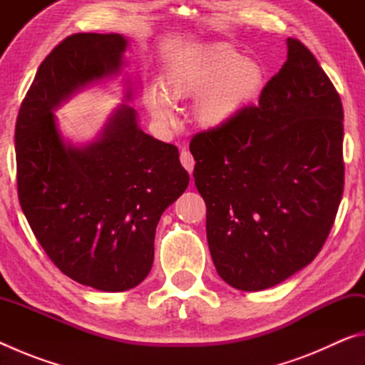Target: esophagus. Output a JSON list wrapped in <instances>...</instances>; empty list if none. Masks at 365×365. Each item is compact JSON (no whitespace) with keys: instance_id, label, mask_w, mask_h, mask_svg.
Wrapping results in <instances>:
<instances>
[{"instance_id":"obj_1","label":"esophagus","mask_w":365,"mask_h":365,"mask_svg":"<svg viewBox=\"0 0 365 365\" xmlns=\"http://www.w3.org/2000/svg\"><path fill=\"white\" fill-rule=\"evenodd\" d=\"M180 163L185 169H187L190 174L193 172L195 168V159H193V154H191L188 150H182L180 153Z\"/></svg>"}]
</instances>
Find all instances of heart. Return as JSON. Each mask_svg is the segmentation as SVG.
I'll use <instances>...</instances> for the list:
<instances>
[{
  "instance_id": "b5f03b06",
  "label": "heart",
  "mask_w": 365,
  "mask_h": 365,
  "mask_svg": "<svg viewBox=\"0 0 365 365\" xmlns=\"http://www.w3.org/2000/svg\"><path fill=\"white\" fill-rule=\"evenodd\" d=\"M262 85V71L255 61L240 56L230 46H211L188 61L168 80L170 100L197 98L196 117L202 125L217 128L230 122ZM146 108L160 123L172 125L175 113L156 86L148 90Z\"/></svg>"
}]
</instances>
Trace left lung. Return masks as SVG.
<instances>
[{
    "mask_svg": "<svg viewBox=\"0 0 365 365\" xmlns=\"http://www.w3.org/2000/svg\"><path fill=\"white\" fill-rule=\"evenodd\" d=\"M287 43L285 64L259 104L190 143L214 265L243 292L312 262L343 196L341 100L314 54L299 40Z\"/></svg>",
    "mask_w": 365,
    "mask_h": 365,
    "instance_id": "8db88e82",
    "label": "left lung"
}]
</instances>
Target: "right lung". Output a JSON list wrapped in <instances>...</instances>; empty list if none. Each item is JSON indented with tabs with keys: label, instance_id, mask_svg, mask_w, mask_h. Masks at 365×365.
<instances>
[{
	"label": "right lung",
	"instance_id": "1",
	"mask_svg": "<svg viewBox=\"0 0 365 365\" xmlns=\"http://www.w3.org/2000/svg\"><path fill=\"white\" fill-rule=\"evenodd\" d=\"M127 40L73 34L40 64L16 122L21 207L53 264L101 292H125L150 274L165 207L188 187L177 146L154 140L123 104L103 137L67 146L53 110L80 86L117 72Z\"/></svg>",
	"mask_w": 365,
	"mask_h": 365
}]
</instances>
